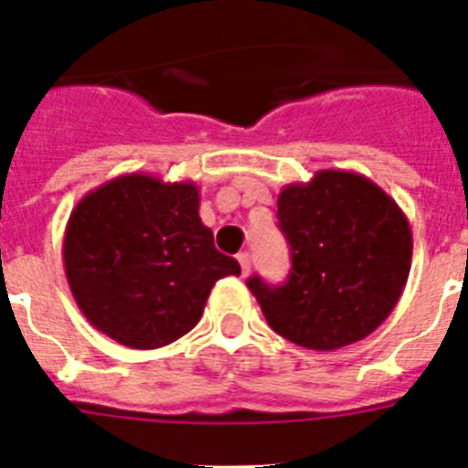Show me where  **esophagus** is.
Returning a JSON list of instances; mask_svg holds the SVG:
<instances>
[{
	"mask_svg": "<svg viewBox=\"0 0 468 468\" xmlns=\"http://www.w3.org/2000/svg\"><path fill=\"white\" fill-rule=\"evenodd\" d=\"M239 264H241V276L250 274V255L248 253L239 255Z\"/></svg>",
	"mask_w": 468,
	"mask_h": 468,
	"instance_id": "obj_1",
	"label": "esophagus"
}]
</instances>
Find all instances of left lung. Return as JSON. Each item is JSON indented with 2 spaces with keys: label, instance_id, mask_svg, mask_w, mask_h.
<instances>
[{
  "label": "left lung",
  "instance_id": "left-lung-1",
  "mask_svg": "<svg viewBox=\"0 0 468 468\" xmlns=\"http://www.w3.org/2000/svg\"><path fill=\"white\" fill-rule=\"evenodd\" d=\"M291 276L248 288L271 330L304 349L333 351L387 321L410 274V222L382 187L354 171H316L279 194Z\"/></svg>",
  "mask_w": 468,
  "mask_h": 468
}]
</instances>
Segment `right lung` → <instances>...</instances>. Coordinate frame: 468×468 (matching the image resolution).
<instances>
[{
    "instance_id": "obj_1",
    "label": "right lung",
    "mask_w": 468,
    "mask_h": 468,
    "mask_svg": "<svg viewBox=\"0 0 468 468\" xmlns=\"http://www.w3.org/2000/svg\"><path fill=\"white\" fill-rule=\"evenodd\" d=\"M192 180L126 173L90 189L69 213L63 262L89 324L131 349H159L187 335L210 288L239 276L198 218Z\"/></svg>"
}]
</instances>
